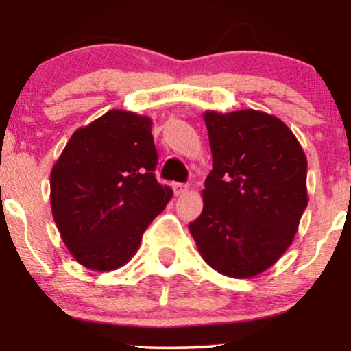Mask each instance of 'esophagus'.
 I'll return each mask as SVG.
<instances>
[{"label":"esophagus","mask_w":351,"mask_h":351,"mask_svg":"<svg viewBox=\"0 0 351 351\" xmlns=\"http://www.w3.org/2000/svg\"><path fill=\"white\" fill-rule=\"evenodd\" d=\"M173 189H175L176 196H181V195H184V193L188 191L189 186H188V184H184V183H175V184H173Z\"/></svg>","instance_id":"34e87169"}]
</instances>
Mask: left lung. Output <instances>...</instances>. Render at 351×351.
I'll list each match as a JSON object with an SVG mask.
<instances>
[{
    "label": "left lung",
    "mask_w": 351,
    "mask_h": 351,
    "mask_svg": "<svg viewBox=\"0 0 351 351\" xmlns=\"http://www.w3.org/2000/svg\"><path fill=\"white\" fill-rule=\"evenodd\" d=\"M213 153L203 213L189 232L209 267L249 279L289 249L308 204L307 156L276 115L203 114Z\"/></svg>",
    "instance_id": "1"
}]
</instances>
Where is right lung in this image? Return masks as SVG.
<instances>
[{
    "label": "right lung",
    "instance_id": "1",
    "mask_svg": "<svg viewBox=\"0 0 351 351\" xmlns=\"http://www.w3.org/2000/svg\"><path fill=\"white\" fill-rule=\"evenodd\" d=\"M152 119L108 110L74 132L51 170V209L64 244L95 272L122 267L173 191L155 178Z\"/></svg>",
    "mask_w": 351,
    "mask_h": 351
}]
</instances>
